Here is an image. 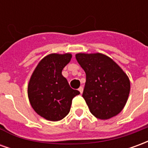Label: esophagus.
<instances>
[{"mask_svg":"<svg viewBox=\"0 0 148 148\" xmlns=\"http://www.w3.org/2000/svg\"><path fill=\"white\" fill-rule=\"evenodd\" d=\"M78 90H79V92H80L81 93H82V92H83V87L80 86L79 87V89H78Z\"/></svg>","mask_w":148,"mask_h":148,"instance_id":"esophagus-1","label":"esophagus"}]
</instances>
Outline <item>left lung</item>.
<instances>
[{"mask_svg": "<svg viewBox=\"0 0 148 148\" xmlns=\"http://www.w3.org/2000/svg\"><path fill=\"white\" fill-rule=\"evenodd\" d=\"M75 57L86 75L82 97L90 112L101 120L120 113L130 92L127 74L112 58L101 53H78Z\"/></svg>", "mask_w": 148, "mask_h": 148, "instance_id": "8db88e82", "label": "left lung"}]
</instances>
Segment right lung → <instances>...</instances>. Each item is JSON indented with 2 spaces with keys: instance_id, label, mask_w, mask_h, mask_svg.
Returning a JSON list of instances; mask_svg holds the SVG:
<instances>
[{
  "instance_id": "right-lung-1",
  "label": "right lung",
  "mask_w": 148,
  "mask_h": 148,
  "mask_svg": "<svg viewBox=\"0 0 148 148\" xmlns=\"http://www.w3.org/2000/svg\"><path fill=\"white\" fill-rule=\"evenodd\" d=\"M72 55L51 54L39 62L30 78L27 94L37 114L51 121H58L70 112L72 100L78 90L71 89L62 71Z\"/></svg>"
}]
</instances>
